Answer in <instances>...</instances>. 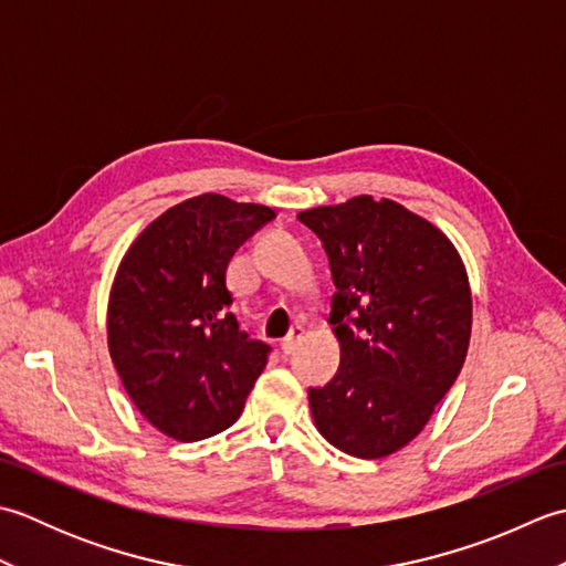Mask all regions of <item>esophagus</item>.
Masks as SVG:
<instances>
[{
	"label": "esophagus",
	"mask_w": 566,
	"mask_h": 566,
	"mask_svg": "<svg viewBox=\"0 0 566 566\" xmlns=\"http://www.w3.org/2000/svg\"><path fill=\"white\" fill-rule=\"evenodd\" d=\"M304 326H294L292 331H290V335H286V338L282 340V353L284 355H292L294 350H296V347H298V343H302L304 340Z\"/></svg>",
	"instance_id": "esophagus-1"
}]
</instances>
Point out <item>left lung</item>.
Masks as SVG:
<instances>
[{"label":"left lung","mask_w":566,"mask_h":566,"mask_svg":"<svg viewBox=\"0 0 566 566\" xmlns=\"http://www.w3.org/2000/svg\"><path fill=\"white\" fill-rule=\"evenodd\" d=\"M331 262L340 367L308 389L318 432L345 454L379 460L426 428L464 365L472 292L438 226L391 199L353 197L296 216Z\"/></svg>","instance_id":"8db88e82"}]
</instances>
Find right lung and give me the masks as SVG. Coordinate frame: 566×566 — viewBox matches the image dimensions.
I'll return each instance as SVG.
<instances>
[{"mask_svg":"<svg viewBox=\"0 0 566 566\" xmlns=\"http://www.w3.org/2000/svg\"><path fill=\"white\" fill-rule=\"evenodd\" d=\"M262 203L199 195L160 213L118 264L106 338L130 401L179 442L211 438L243 413L270 345L228 311V262L274 219Z\"/></svg>","mask_w":566,"mask_h":566,"instance_id":"1","label":"right lung"}]
</instances>
